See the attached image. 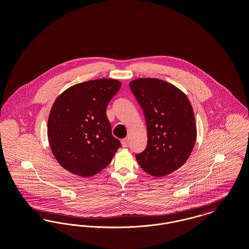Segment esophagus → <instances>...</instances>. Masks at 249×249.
Wrapping results in <instances>:
<instances>
[{
	"instance_id": "esophagus-1",
	"label": "esophagus",
	"mask_w": 249,
	"mask_h": 249,
	"mask_svg": "<svg viewBox=\"0 0 249 249\" xmlns=\"http://www.w3.org/2000/svg\"><path fill=\"white\" fill-rule=\"evenodd\" d=\"M121 144H122V146H123V147H127V146H128V144H129V141H128V139H127V138L122 139V140H121Z\"/></svg>"
}]
</instances>
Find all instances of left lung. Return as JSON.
I'll list each match as a JSON object with an SVG mask.
<instances>
[{
  "label": "left lung",
  "mask_w": 249,
  "mask_h": 249,
  "mask_svg": "<svg viewBox=\"0 0 249 249\" xmlns=\"http://www.w3.org/2000/svg\"><path fill=\"white\" fill-rule=\"evenodd\" d=\"M142 107L147 145L136 160L142 170L156 178L177 171L189 159L197 130L193 109L182 90L158 78H137L130 82Z\"/></svg>",
  "instance_id": "obj_1"
}]
</instances>
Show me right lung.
Returning <instances> with one entry per match:
<instances>
[{
  "label": "right lung",
  "mask_w": 249,
  "mask_h": 249,
  "mask_svg": "<svg viewBox=\"0 0 249 249\" xmlns=\"http://www.w3.org/2000/svg\"><path fill=\"white\" fill-rule=\"evenodd\" d=\"M120 87L117 79L89 80L71 86L54 102L48 117V141L59 165L68 172L93 177L121 146L107 117V106Z\"/></svg>",
  "instance_id": "1"
}]
</instances>
